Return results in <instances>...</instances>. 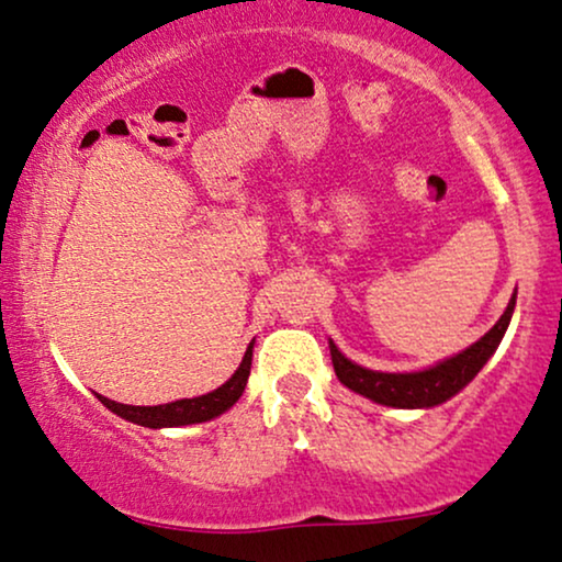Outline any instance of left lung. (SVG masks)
<instances>
[{"label":"left lung","mask_w":562,"mask_h":562,"mask_svg":"<svg viewBox=\"0 0 562 562\" xmlns=\"http://www.w3.org/2000/svg\"><path fill=\"white\" fill-rule=\"evenodd\" d=\"M516 308V293L510 295L508 308L503 311L498 324L490 329L485 337H480L477 342L461 350L453 358L440 360V363L425 368V371L415 373H381V371H368V368L347 360L342 352L337 350V345L329 339V352L337 379L345 383L347 389H352L355 394H363L368 400L386 404V407H400V409H425L436 407L451 400L453 394H459L461 389L470 383L474 375L482 371V366L493 358V352L498 350L503 334H506L510 316Z\"/></svg>","instance_id":"obj_1"}]
</instances>
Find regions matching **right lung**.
Instances as JSON below:
<instances>
[{"label": "right lung", "mask_w": 562, "mask_h": 562, "mask_svg": "<svg viewBox=\"0 0 562 562\" xmlns=\"http://www.w3.org/2000/svg\"><path fill=\"white\" fill-rule=\"evenodd\" d=\"M251 355H254V339L251 345L246 347L244 360H240L238 371L231 375L223 386L215 389V392L194 396V400H179L170 404H158V407H134V404H122L105 400V396L98 394L105 407H109L113 415L124 417V420L145 425V428H179V425H194V423H207L212 417L223 415L225 409H231L233 404L238 402V396L244 394L248 373H251Z\"/></svg>", "instance_id": "1"}]
</instances>
